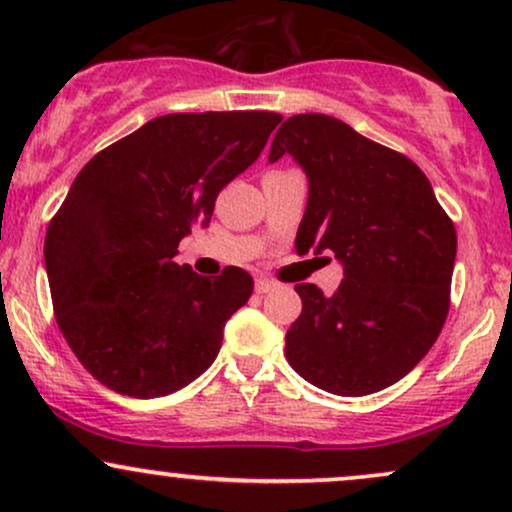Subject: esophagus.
Wrapping results in <instances>:
<instances>
[{
    "label": "esophagus",
    "instance_id": "esophagus-1",
    "mask_svg": "<svg viewBox=\"0 0 512 512\" xmlns=\"http://www.w3.org/2000/svg\"><path fill=\"white\" fill-rule=\"evenodd\" d=\"M276 281L274 279H267V276H257L255 279V291L257 293H269V291H274L276 289Z\"/></svg>",
    "mask_w": 512,
    "mask_h": 512
}]
</instances>
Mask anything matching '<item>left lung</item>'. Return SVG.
I'll return each instance as SVG.
<instances>
[{"instance_id": "8db88e82", "label": "left lung", "mask_w": 512, "mask_h": 512, "mask_svg": "<svg viewBox=\"0 0 512 512\" xmlns=\"http://www.w3.org/2000/svg\"><path fill=\"white\" fill-rule=\"evenodd\" d=\"M291 154L308 175L298 255L332 250L344 264L334 296L296 284L303 310L286 332L301 378L342 397L397 383L445 325L457 233L414 161L337 117L293 115L269 161Z\"/></svg>"}]
</instances>
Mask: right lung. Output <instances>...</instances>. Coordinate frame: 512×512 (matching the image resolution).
I'll list each match as a JSON object with an SVG mask.
<instances>
[{
	"mask_svg": "<svg viewBox=\"0 0 512 512\" xmlns=\"http://www.w3.org/2000/svg\"><path fill=\"white\" fill-rule=\"evenodd\" d=\"M279 122L267 110L161 115L76 175L48 226L45 269L57 325L98 383L163 397L214 363L252 276L228 267L207 279L173 257Z\"/></svg>",
	"mask_w": 512,
	"mask_h": 512,
	"instance_id": "right-lung-1",
	"label": "right lung"
}]
</instances>
